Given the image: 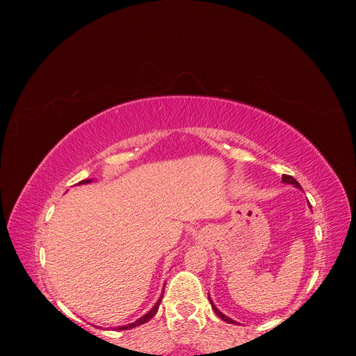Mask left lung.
Instances as JSON below:
<instances>
[{"instance_id": "obj_1", "label": "left lung", "mask_w": 356, "mask_h": 356, "mask_svg": "<svg viewBox=\"0 0 356 356\" xmlns=\"http://www.w3.org/2000/svg\"><path fill=\"white\" fill-rule=\"evenodd\" d=\"M282 182H285V184H293L294 187H297V188H301V186L298 184V182L293 178V177H289V175H284L282 177ZM209 298V301H211V306H212V309H213V312H215V314H217L222 321H225V322H229V324H234V321L233 319H230L229 316H225L224 314H221V312L217 309V307H215V305L212 303V300H211V297H208Z\"/></svg>"}]
</instances>
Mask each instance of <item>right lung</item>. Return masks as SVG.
<instances>
[{
  "instance_id": "1",
  "label": "right lung",
  "mask_w": 356,
  "mask_h": 356,
  "mask_svg": "<svg viewBox=\"0 0 356 356\" xmlns=\"http://www.w3.org/2000/svg\"><path fill=\"white\" fill-rule=\"evenodd\" d=\"M89 182H92V179H83V181H80V182H79V184H89ZM161 298H163V296H161V297L159 298V301H157V303L153 306V309L149 310L148 314H145L143 318H139L138 321L132 322V324H129V325L118 327V330H129V328H135V327H138V325H143V324H145L147 321H149V319H152V318L156 315V312H157V309H159V306H160V301H161Z\"/></svg>"
}]
</instances>
